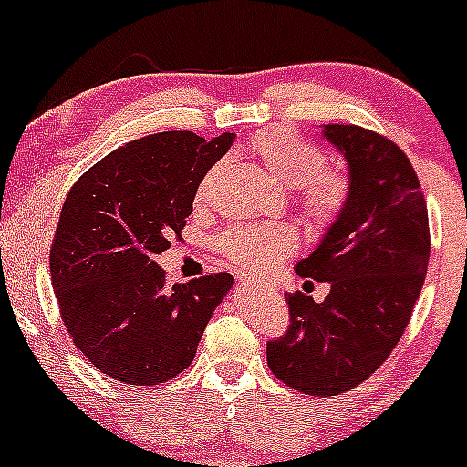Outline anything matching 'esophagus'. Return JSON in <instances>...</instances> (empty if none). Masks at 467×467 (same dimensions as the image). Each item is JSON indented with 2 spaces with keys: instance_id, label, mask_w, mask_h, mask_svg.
Masks as SVG:
<instances>
[{
  "instance_id": "esophagus-1",
  "label": "esophagus",
  "mask_w": 467,
  "mask_h": 467,
  "mask_svg": "<svg viewBox=\"0 0 467 467\" xmlns=\"http://www.w3.org/2000/svg\"><path fill=\"white\" fill-rule=\"evenodd\" d=\"M248 285V279L245 276H237V288H245Z\"/></svg>"
}]
</instances>
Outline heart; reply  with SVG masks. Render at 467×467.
Listing matches in <instances>:
<instances>
[{"mask_svg": "<svg viewBox=\"0 0 467 467\" xmlns=\"http://www.w3.org/2000/svg\"><path fill=\"white\" fill-rule=\"evenodd\" d=\"M253 155L284 188L296 191L299 206L317 225H332L350 203V179L327 171V159L317 146L288 130H265L250 140ZM223 171L214 163L197 188V202L208 199ZM296 239L285 225L239 223L228 228L214 242V250L234 268L261 275L290 257Z\"/></svg>", "mask_w": 467, "mask_h": 467, "instance_id": "1", "label": "heart"}]
</instances>
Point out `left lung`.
<instances>
[{
	"mask_svg": "<svg viewBox=\"0 0 467 467\" xmlns=\"http://www.w3.org/2000/svg\"><path fill=\"white\" fill-rule=\"evenodd\" d=\"M324 137L348 161L350 203L295 270L330 292L321 304L285 292L288 332L265 346L273 375L312 397L352 390L390 357L430 261L428 206L406 152L352 124H327Z\"/></svg>",
	"mask_w": 467,
	"mask_h": 467,
	"instance_id": "1",
	"label": "left lung"
}]
</instances>
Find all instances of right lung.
Returning <instances> with one entry per match:
<instances>
[{
    "mask_svg": "<svg viewBox=\"0 0 467 467\" xmlns=\"http://www.w3.org/2000/svg\"><path fill=\"white\" fill-rule=\"evenodd\" d=\"M168 130L117 148L70 188L50 245L61 321L92 366L115 381L159 386L192 363L233 285L210 273L168 285L155 254L171 248L210 168L233 146Z\"/></svg>",
    "mask_w": 467,
    "mask_h": 467,
    "instance_id": "1",
    "label": "right lung"
}]
</instances>
